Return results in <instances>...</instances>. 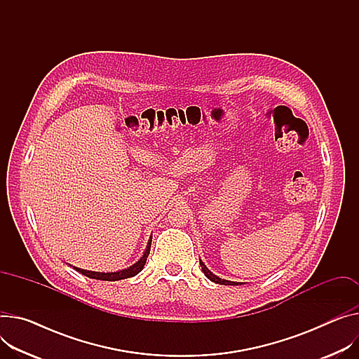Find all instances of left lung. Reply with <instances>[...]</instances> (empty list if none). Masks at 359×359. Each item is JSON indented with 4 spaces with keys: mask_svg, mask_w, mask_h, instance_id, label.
Listing matches in <instances>:
<instances>
[{
    "mask_svg": "<svg viewBox=\"0 0 359 359\" xmlns=\"http://www.w3.org/2000/svg\"><path fill=\"white\" fill-rule=\"evenodd\" d=\"M200 264H201V270H203L204 274L207 276V279H210V280L214 282V283H218V285H229V286H238V285H243L241 282H231V280H226V279L218 278V276H215L211 270H208V267L204 264L203 260H200Z\"/></svg>",
    "mask_w": 359,
    "mask_h": 359,
    "instance_id": "8db88e82",
    "label": "left lung"
}]
</instances>
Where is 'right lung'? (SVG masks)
Masks as SVG:
<instances>
[{"label": "right lung", "instance_id": "add662e5", "mask_svg": "<svg viewBox=\"0 0 359 359\" xmlns=\"http://www.w3.org/2000/svg\"><path fill=\"white\" fill-rule=\"evenodd\" d=\"M151 241H152V236L147 244V249L144 252V255L141 256V259L137 260L136 263H133L132 266L126 267V269H122V270H118V271H92V270H85V269H79V267H74L77 271H80L81 274L88 276V278L90 279H96V280H106V282H115V280H122V279H128V278H132V276H136L140 271H142L145 263H147V259L149 256V252H151Z\"/></svg>", "mask_w": 359, "mask_h": 359}]
</instances>
